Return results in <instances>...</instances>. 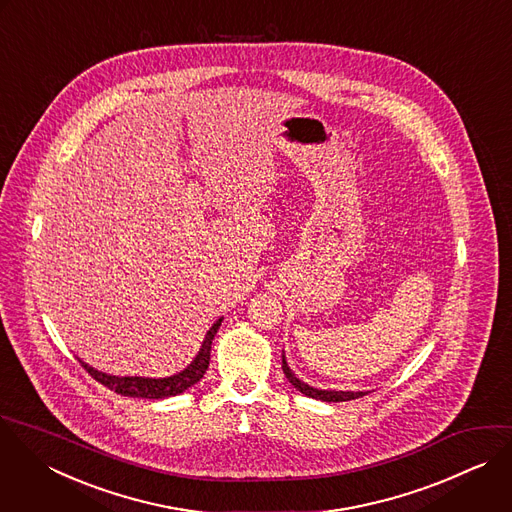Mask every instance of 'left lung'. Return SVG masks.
<instances>
[{"instance_id":"1","label":"left lung","mask_w":512,"mask_h":512,"mask_svg":"<svg viewBox=\"0 0 512 512\" xmlns=\"http://www.w3.org/2000/svg\"><path fill=\"white\" fill-rule=\"evenodd\" d=\"M282 370H284V374H286V378L290 380V384L296 388V390H300L302 394H306V396H310V398H318V400H326V402H342V400H354V398H360V396H364L366 392H338V390H318V388H312V386H308L306 382H302L300 378H296L294 376V372L290 370V366L286 364V358L282 356Z\"/></svg>"}]
</instances>
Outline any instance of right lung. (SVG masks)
Listing matches in <instances>:
<instances>
[{"instance_id":"1","label":"right lung","mask_w":512,"mask_h":512,"mask_svg":"<svg viewBox=\"0 0 512 512\" xmlns=\"http://www.w3.org/2000/svg\"><path fill=\"white\" fill-rule=\"evenodd\" d=\"M222 324V318L216 320L212 324V328L208 330L204 344L198 352V356L194 358V362L184 368L182 372L168 376V378H140V376H110L104 372L94 370L92 366H88L86 362L80 360V364L86 368V372L96 378L100 384L108 386L110 390L122 394V396H132V398H168V396H176L184 390H188L190 386H194L196 382H200V378L206 374L208 364H210V350H212V340L218 332Z\"/></svg>"}]
</instances>
